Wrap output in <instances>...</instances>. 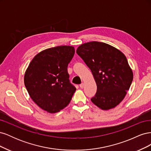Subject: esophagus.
<instances>
[{
	"instance_id": "esophagus-1",
	"label": "esophagus",
	"mask_w": 151,
	"mask_h": 151,
	"mask_svg": "<svg viewBox=\"0 0 151 151\" xmlns=\"http://www.w3.org/2000/svg\"><path fill=\"white\" fill-rule=\"evenodd\" d=\"M79 86H80V88H81V89H83L84 87V83H81L80 85H79Z\"/></svg>"
}]
</instances>
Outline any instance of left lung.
Listing matches in <instances>:
<instances>
[{
    "label": "left lung",
    "instance_id": "1",
    "mask_svg": "<svg viewBox=\"0 0 151 151\" xmlns=\"http://www.w3.org/2000/svg\"><path fill=\"white\" fill-rule=\"evenodd\" d=\"M76 52L91 69L97 85L91 101L103 110L116 106L133 81V72L125 55L111 45L98 42L81 45Z\"/></svg>",
    "mask_w": 151,
    "mask_h": 151
}]
</instances>
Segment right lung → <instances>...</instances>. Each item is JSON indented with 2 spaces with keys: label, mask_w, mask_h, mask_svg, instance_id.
Returning a JSON list of instances; mask_svg holds the SVG:
<instances>
[{
  "label": "right lung",
  "mask_w": 151,
  "mask_h": 151,
  "mask_svg": "<svg viewBox=\"0 0 151 151\" xmlns=\"http://www.w3.org/2000/svg\"><path fill=\"white\" fill-rule=\"evenodd\" d=\"M75 53L70 46H58L40 52L24 74V85L33 101L43 110L54 113L69 104L76 88L69 80L68 64Z\"/></svg>",
  "instance_id": "add662e5"
}]
</instances>
